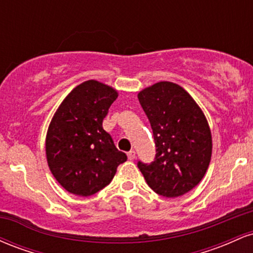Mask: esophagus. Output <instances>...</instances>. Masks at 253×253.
Returning a JSON list of instances; mask_svg holds the SVG:
<instances>
[{
	"mask_svg": "<svg viewBox=\"0 0 253 253\" xmlns=\"http://www.w3.org/2000/svg\"><path fill=\"white\" fill-rule=\"evenodd\" d=\"M127 157H128L129 161H133L135 158V151L134 150H130L128 153H127Z\"/></svg>",
	"mask_w": 253,
	"mask_h": 253,
	"instance_id": "esophagus-1",
	"label": "esophagus"
}]
</instances>
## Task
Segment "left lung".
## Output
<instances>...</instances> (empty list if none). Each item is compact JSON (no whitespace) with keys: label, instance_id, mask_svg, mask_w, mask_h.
<instances>
[{"label":"left lung","instance_id":"left-lung-1","mask_svg":"<svg viewBox=\"0 0 253 253\" xmlns=\"http://www.w3.org/2000/svg\"><path fill=\"white\" fill-rule=\"evenodd\" d=\"M156 143L151 164L138 163L146 183L164 197L195 188L211 158V133L202 109L189 92L172 82L155 83L138 94Z\"/></svg>","mask_w":253,"mask_h":253}]
</instances>
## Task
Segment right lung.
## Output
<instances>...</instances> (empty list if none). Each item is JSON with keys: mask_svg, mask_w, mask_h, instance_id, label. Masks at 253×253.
Instances as JSON below:
<instances>
[{"mask_svg": "<svg viewBox=\"0 0 253 253\" xmlns=\"http://www.w3.org/2000/svg\"><path fill=\"white\" fill-rule=\"evenodd\" d=\"M118 91L89 80L74 88L54 113L46 134L52 175L69 193L90 196L108 185L127 156L102 127Z\"/></svg>", "mask_w": 253, "mask_h": 253, "instance_id": "add662e5", "label": "right lung"}]
</instances>
